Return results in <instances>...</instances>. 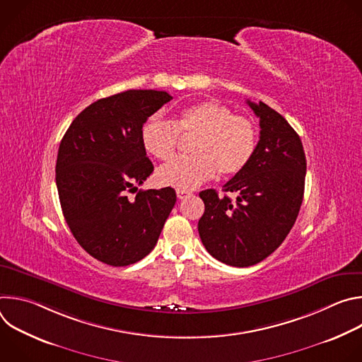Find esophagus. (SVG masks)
Instances as JSON below:
<instances>
[{
  "instance_id": "1",
  "label": "esophagus",
  "mask_w": 362,
  "mask_h": 362,
  "mask_svg": "<svg viewBox=\"0 0 362 362\" xmlns=\"http://www.w3.org/2000/svg\"><path fill=\"white\" fill-rule=\"evenodd\" d=\"M176 194H177V199L182 200V199H185V197H189L192 193L187 192V190H179V189H177V190H176Z\"/></svg>"
}]
</instances>
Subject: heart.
Wrapping results in <instances>:
<instances>
[{"mask_svg":"<svg viewBox=\"0 0 362 362\" xmlns=\"http://www.w3.org/2000/svg\"><path fill=\"white\" fill-rule=\"evenodd\" d=\"M180 133L196 136L192 158H175L158 169V182L179 190H193L211 180L219 170L223 176L239 173L250 162L257 141L255 123L209 100L186 107L173 123L160 116L148 117L141 127L144 148L158 159L175 153Z\"/></svg>","mask_w":362,"mask_h":362,"instance_id":"heart-1","label":"heart"}]
</instances>
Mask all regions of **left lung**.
Instances as JSON below:
<instances>
[{
    "instance_id": "8db88e82",
    "label": "left lung",
    "mask_w": 362,
    "mask_h": 362,
    "mask_svg": "<svg viewBox=\"0 0 362 362\" xmlns=\"http://www.w3.org/2000/svg\"><path fill=\"white\" fill-rule=\"evenodd\" d=\"M246 103L259 117L261 136L250 162L223 186L236 202L214 189L199 193L203 246L238 268L259 264L285 240L300 209L306 173L302 141L285 117L262 101Z\"/></svg>"
}]
</instances>
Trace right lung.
I'll list each match as a JSON object with an SVG mask.
<instances>
[{
    "mask_svg": "<svg viewBox=\"0 0 362 362\" xmlns=\"http://www.w3.org/2000/svg\"><path fill=\"white\" fill-rule=\"evenodd\" d=\"M170 100L158 90L100 98L73 120L60 143L56 183L64 219L80 246L103 264L143 259L176 203L172 187L127 194L153 172L141 127Z\"/></svg>",
    "mask_w": 362,
    "mask_h": 362,
    "instance_id": "1",
    "label": "right lung"
}]
</instances>
